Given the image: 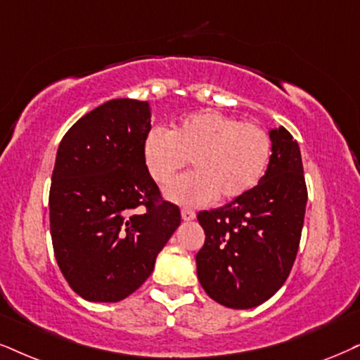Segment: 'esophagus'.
<instances>
[{
  "instance_id": "34e87169",
  "label": "esophagus",
  "mask_w": 360,
  "mask_h": 360,
  "mask_svg": "<svg viewBox=\"0 0 360 360\" xmlns=\"http://www.w3.org/2000/svg\"><path fill=\"white\" fill-rule=\"evenodd\" d=\"M195 212L193 210H188V208H181V219H184L185 221H190L195 219Z\"/></svg>"
}]
</instances>
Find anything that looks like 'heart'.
Masks as SVG:
<instances>
[{
	"label": "heart",
	"mask_w": 360,
	"mask_h": 360,
	"mask_svg": "<svg viewBox=\"0 0 360 360\" xmlns=\"http://www.w3.org/2000/svg\"><path fill=\"white\" fill-rule=\"evenodd\" d=\"M272 155V139L259 123L203 110L181 118L172 131L152 128L143 141L150 176L165 187L190 163L193 173L176 180L165 195L181 205H205L217 195L240 197L259 184Z\"/></svg>",
	"instance_id": "1"
}]
</instances>
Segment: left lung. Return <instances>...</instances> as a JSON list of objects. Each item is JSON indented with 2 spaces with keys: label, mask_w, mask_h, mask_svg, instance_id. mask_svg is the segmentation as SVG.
I'll return each instance as SVG.
<instances>
[{
  "label": "left lung",
  "mask_w": 360,
  "mask_h": 360,
  "mask_svg": "<svg viewBox=\"0 0 360 360\" xmlns=\"http://www.w3.org/2000/svg\"><path fill=\"white\" fill-rule=\"evenodd\" d=\"M272 155L254 188L227 205L198 212L205 243L197 275L210 299L252 309L283 285L299 250L307 187L299 143L283 127L269 131Z\"/></svg>",
  "instance_id": "1"
}]
</instances>
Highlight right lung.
<instances>
[{
	"label": "right lung",
	"instance_id": "add662e5",
	"mask_svg": "<svg viewBox=\"0 0 360 360\" xmlns=\"http://www.w3.org/2000/svg\"><path fill=\"white\" fill-rule=\"evenodd\" d=\"M150 117L148 101L110 100L79 118L58 146L53 250L70 287L90 302L133 294L180 225V208L163 200L145 165Z\"/></svg>",
	"mask_w": 360,
	"mask_h": 360
}]
</instances>
